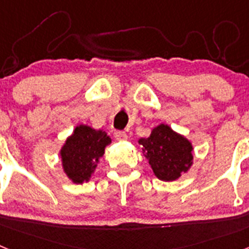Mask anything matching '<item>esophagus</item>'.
<instances>
[{
  "mask_svg": "<svg viewBox=\"0 0 249 249\" xmlns=\"http://www.w3.org/2000/svg\"><path fill=\"white\" fill-rule=\"evenodd\" d=\"M114 138L117 141H120V142H123V141H127V135L126 132H122V131H118L114 133Z\"/></svg>",
  "mask_w": 249,
  "mask_h": 249,
  "instance_id": "esophagus-1",
  "label": "esophagus"
}]
</instances>
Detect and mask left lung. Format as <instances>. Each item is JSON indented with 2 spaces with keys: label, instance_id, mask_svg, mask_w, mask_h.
<instances>
[{
  "label": "left lung",
  "instance_id": "8db88e82",
  "mask_svg": "<svg viewBox=\"0 0 249 249\" xmlns=\"http://www.w3.org/2000/svg\"><path fill=\"white\" fill-rule=\"evenodd\" d=\"M142 153L160 181L172 182L187 173L193 164V146L183 135L160 123L147 138H140Z\"/></svg>",
  "mask_w": 249,
  "mask_h": 249
}]
</instances>
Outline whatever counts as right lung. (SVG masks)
I'll use <instances>...</instances> for the list:
<instances>
[{
  "label": "right lung",
  "mask_w": 249,
  "mask_h": 249,
  "mask_svg": "<svg viewBox=\"0 0 249 249\" xmlns=\"http://www.w3.org/2000/svg\"><path fill=\"white\" fill-rule=\"evenodd\" d=\"M111 142V137L103 129H94L87 124L74 127L59 149L61 166L68 179L76 184L89 182Z\"/></svg>",
  "instance_id": "right-lung-1"
}]
</instances>
